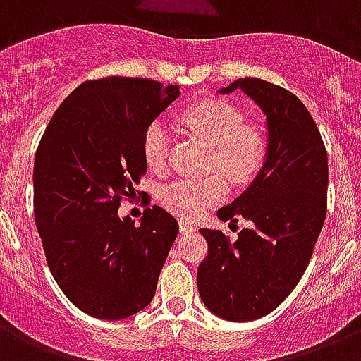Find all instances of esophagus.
Returning <instances> with one entry per match:
<instances>
[{
    "label": "esophagus",
    "instance_id": "34e87169",
    "mask_svg": "<svg viewBox=\"0 0 361 361\" xmlns=\"http://www.w3.org/2000/svg\"><path fill=\"white\" fill-rule=\"evenodd\" d=\"M178 229H180V233H184V235H186V233H194L195 226H192V224L186 220H180L178 221Z\"/></svg>",
    "mask_w": 361,
    "mask_h": 361
}]
</instances>
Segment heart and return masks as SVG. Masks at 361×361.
I'll list each match as a JSON object with an SVG mask.
<instances>
[{
  "label": "heart",
  "instance_id": "obj_1",
  "mask_svg": "<svg viewBox=\"0 0 361 361\" xmlns=\"http://www.w3.org/2000/svg\"><path fill=\"white\" fill-rule=\"evenodd\" d=\"M180 125L209 143L207 169L210 175L178 178L166 184L158 199L169 212L184 220H195L227 194L224 174L236 186L252 183L267 160V135L261 126L244 121L238 106L221 99H204L180 114ZM141 154L147 167L162 173L169 154V132L160 121H152L141 137ZM220 171V173H216Z\"/></svg>",
  "mask_w": 361,
  "mask_h": 361
}]
</instances>
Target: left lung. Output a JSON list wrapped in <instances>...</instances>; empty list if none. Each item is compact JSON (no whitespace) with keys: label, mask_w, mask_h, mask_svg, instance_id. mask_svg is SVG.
<instances>
[{"label":"left lung","mask_w":361,"mask_h":361,"mask_svg":"<svg viewBox=\"0 0 361 361\" xmlns=\"http://www.w3.org/2000/svg\"><path fill=\"white\" fill-rule=\"evenodd\" d=\"M242 89L267 115V162L252 186L218 210L231 226L244 218L235 242L221 231L199 229L209 253L197 268V289L212 313L233 322L261 319L293 293L310 264L326 220L328 154L319 128L296 94L259 78Z\"/></svg>","instance_id":"1"}]
</instances>
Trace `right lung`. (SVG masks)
I'll return each mask as SVG.
<instances>
[{
    "instance_id": "right-lung-1",
    "label": "right lung",
    "mask_w": 361,
    "mask_h": 361,
    "mask_svg": "<svg viewBox=\"0 0 361 361\" xmlns=\"http://www.w3.org/2000/svg\"><path fill=\"white\" fill-rule=\"evenodd\" d=\"M178 85L109 76L83 82L51 115L37 147L33 214L46 262L65 296L119 321L151 304L178 224L162 207L140 226L117 210L145 175L143 132Z\"/></svg>"
}]
</instances>
